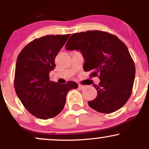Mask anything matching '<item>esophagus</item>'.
<instances>
[{
    "instance_id": "34e87169",
    "label": "esophagus",
    "mask_w": 149,
    "mask_h": 149,
    "mask_svg": "<svg viewBox=\"0 0 149 149\" xmlns=\"http://www.w3.org/2000/svg\"><path fill=\"white\" fill-rule=\"evenodd\" d=\"M78 88H79L80 90H83V89H85V88H86V86H85V85H78Z\"/></svg>"
}]
</instances>
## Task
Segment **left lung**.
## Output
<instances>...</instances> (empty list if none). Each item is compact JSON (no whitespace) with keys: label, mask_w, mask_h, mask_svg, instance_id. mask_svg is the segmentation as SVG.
<instances>
[{"label":"left lung","mask_w":149,"mask_h":149,"mask_svg":"<svg viewBox=\"0 0 149 149\" xmlns=\"http://www.w3.org/2000/svg\"><path fill=\"white\" fill-rule=\"evenodd\" d=\"M66 50H78L84 58V70L91 77L99 76L92 86L97 96L88 102L94 110L110 113L129 100L135 78V66L127 47L116 36L100 31L74 33L65 45Z\"/></svg>","instance_id":"8db88e82"}]
</instances>
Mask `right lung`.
<instances>
[{
  "instance_id": "obj_1",
  "label": "right lung",
  "mask_w": 149,
  "mask_h": 149,
  "mask_svg": "<svg viewBox=\"0 0 149 149\" xmlns=\"http://www.w3.org/2000/svg\"><path fill=\"white\" fill-rule=\"evenodd\" d=\"M67 35L45 36L35 39L22 50L17 59L15 89L30 113L40 119L52 118L64 109L68 92L78 88L75 82L60 84L49 80L54 59L68 40Z\"/></svg>"
}]
</instances>
